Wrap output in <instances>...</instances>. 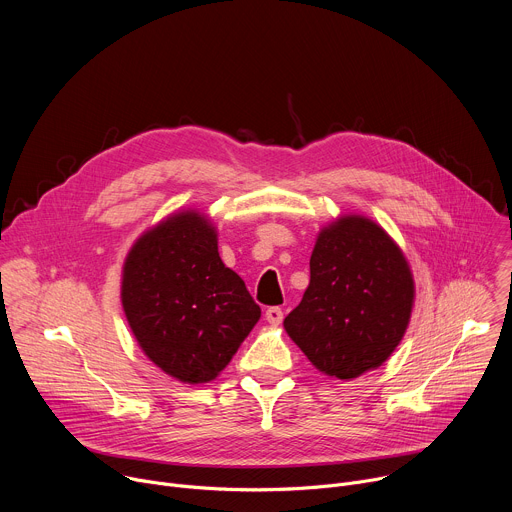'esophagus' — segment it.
I'll return each instance as SVG.
<instances>
[{
  "label": "esophagus",
  "instance_id": "esophagus-1",
  "mask_svg": "<svg viewBox=\"0 0 512 512\" xmlns=\"http://www.w3.org/2000/svg\"><path fill=\"white\" fill-rule=\"evenodd\" d=\"M265 320H267L269 324H279V322L283 320V312H281V308H277V306L267 308V310H265Z\"/></svg>",
  "mask_w": 512,
  "mask_h": 512
}]
</instances>
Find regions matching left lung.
<instances>
[{
	"label": "left lung",
	"instance_id": "8db88e82",
	"mask_svg": "<svg viewBox=\"0 0 512 512\" xmlns=\"http://www.w3.org/2000/svg\"><path fill=\"white\" fill-rule=\"evenodd\" d=\"M413 298V275L397 243L371 218L348 214L320 231L310 285L283 326L320 373L356 379L393 354Z\"/></svg>",
	"mask_w": 512,
	"mask_h": 512
}]
</instances>
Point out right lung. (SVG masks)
Returning <instances> with one entry per match:
<instances>
[{
    "label": "right lung",
    "instance_id": "obj_1",
    "mask_svg": "<svg viewBox=\"0 0 512 512\" xmlns=\"http://www.w3.org/2000/svg\"><path fill=\"white\" fill-rule=\"evenodd\" d=\"M216 241L204 214L174 212L135 241L123 265L121 304L137 344L190 385L216 379L261 318Z\"/></svg>",
    "mask_w": 512,
    "mask_h": 512
}]
</instances>
